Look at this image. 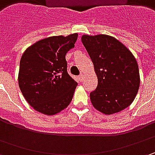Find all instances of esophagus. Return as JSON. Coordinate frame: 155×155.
I'll return each instance as SVG.
<instances>
[{"label":"esophagus","mask_w":155,"mask_h":155,"mask_svg":"<svg viewBox=\"0 0 155 155\" xmlns=\"http://www.w3.org/2000/svg\"><path fill=\"white\" fill-rule=\"evenodd\" d=\"M78 79H79V81L84 80V75H83V74L79 75V76H78Z\"/></svg>","instance_id":"34e87169"}]
</instances>
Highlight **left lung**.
Segmentation results:
<instances>
[{
    "label": "left lung",
    "instance_id": "left-lung-1",
    "mask_svg": "<svg viewBox=\"0 0 155 155\" xmlns=\"http://www.w3.org/2000/svg\"><path fill=\"white\" fill-rule=\"evenodd\" d=\"M97 77V87L90 93L96 110L105 115L120 112L133 103L140 86V74L132 52L116 38L83 35Z\"/></svg>",
    "mask_w": 155,
    "mask_h": 155
}]
</instances>
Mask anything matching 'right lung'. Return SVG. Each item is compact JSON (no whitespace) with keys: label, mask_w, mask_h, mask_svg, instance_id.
Here are the masks:
<instances>
[{"label":"right lung","mask_w":155,"mask_h":155,"mask_svg":"<svg viewBox=\"0 0 155 155\" xmlns=\"http://www.w3.org/2000/svg\"><path fill=\"white\" fill-rule=\"evenodd\" d=\"M77 39L78 33L41 39L21 56L19 86L27 103L42 114L56 115L72 100L78 83L67 72L65 55Z\"/></svg>","instance_id":"right-lung-1"}]
</instances>
